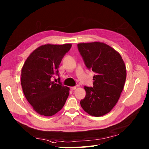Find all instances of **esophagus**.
Segmentation results:
<instances>
[{
    "mask_svg": "<svg viewBox=\"0 0 149 149\" xmlns=\"http://www.w3.org/2000/svg\"><path fill=\"white\" fill-rule=\"evenodd\" d=\"M76 88H77L76 86H75V87H70V90H75Z\"/></svg>",
    "mask_w": 149,
    "mask_h": 149,
    "instance_id": "esophagus-1",
    "label": "esophagus"
}]
</instances>
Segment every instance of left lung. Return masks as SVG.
<instances>
[{
    "mask_svg": "<svg viewBox=\"0 0 149 149\" xmlns=\"http://www.w3.org/2000/svg\"><path fill=\"white\" fill-rule=\"evenodd\" d=\"M77 46L86 67L95 73L93 87H84L86 95L80 105L91 116H103L120 97L126 79V65L119 52L105 43H79Z\"/></svg>",
    "mask_w": 149,
    "mask_h": 149,
    "instance_id": "left-lung-1",
    "label": "left lung"
}]
</instances>
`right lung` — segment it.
Listing matches in <instances>:
<instances>
[{"label": "right lung", "mask_w": 149, "mask_h": 149, "mask_svg": "<svg viewBox=\"0 0 149 149\" xmlns=\"http://www.w3.org/2000/svg\"><path fill=\"white\" fill-rule=\"evenodd\" d=\"M71 44H47L38 47L26 59L22 69L21 85L33 109L45 116L54 115L62 108L69 95V88L51 80L59 76V65Z\"/></svg>", "instance_id": "obj_1"}]
</instances>
